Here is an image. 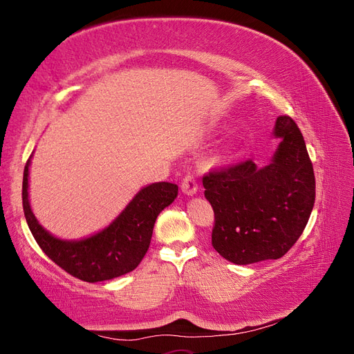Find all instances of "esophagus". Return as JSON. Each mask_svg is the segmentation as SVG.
<instances>
[{"label": "esophagus", "mask_w": 354, "mask_h": 354, "mask_svg": "<svg viewBox=\"0 0 354 354\" xmlns=\"http://www.w3.org/2000/svg\"><path fill=\"white\" fill-rule=\"evenodd\" d=\"M181 190H183V194L186 195H195L198 192V180L194 174H187L185 176L183 181H181Z\"/></svg>", "instance_id": "obj_1"}]
</instances>
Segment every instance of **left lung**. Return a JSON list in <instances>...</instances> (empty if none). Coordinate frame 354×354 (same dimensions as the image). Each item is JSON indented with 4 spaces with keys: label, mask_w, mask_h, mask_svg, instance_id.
Masks as SVG:
<instances>
[{
    "label": "left lung",
    "mask_w": 354,
    "mask_h": 354,
    "mask_svg": "<svg viewBox=\"0 0 354 354\" xmlns=\"http://www.w3.org/2000/svg\"><path fill=\"white\" fill-rule=\"evenodd\" d=\"M273 134L281 143L269 165L248 159L202 178L216 218L212 246L234 264L281 259L301 236L315 205V173L301 131L285 115Z\"/></svg>",
    "instance_id": "left-lung-1"
}]
</instances>
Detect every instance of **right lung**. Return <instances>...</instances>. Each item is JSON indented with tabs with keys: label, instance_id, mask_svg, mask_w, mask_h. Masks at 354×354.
<instances>
[{
	"label": "right lung",
	"instance_id": "obj_1",
	"mask_svg": "<svg viewBox=\"0 0 354 354\" xmlns=\"http://www.w3.org/2000/svg\"><path fill=\"white\" fill-rule=\"evenodd\" d=\"M25 165L22 201L32 236L51 261L84 282H102L133 272L149 250L159 212L177 198L178 186L159 181L143 187L108 227L82 241L55 238L35 218L29 205Z\"/></svg>",
	"mask_w": 354,
	"mask_h": 354
}]
</instances>
